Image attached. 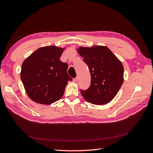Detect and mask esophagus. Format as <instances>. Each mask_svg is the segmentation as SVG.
Here are the masks:
<instances>
[{
    "mask_svg": "<svg viewBox=\"0 0 153 153\" xmlns=\"http://www.w3.org/2000/svg\"><path fill=\"white\" fill-rule=\"evenodd\" d=\"M78 76H76V78H74V79H73V81L75 82H78Z\"/></svg>",
    "mask_w": 153,
    "mask_h": 153,
    "instance_id": "obj_1",
    "label": "esophagus"
}]
</instances>
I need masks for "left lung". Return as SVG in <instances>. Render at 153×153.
<instances>
[{"instance_id":"1","label":"left lung","mask_w":153,"mask_h":153,"mask_svg":"<svg viewBox=\"0 0 153 153\" xmlns=\"http://www.w3.org/2000/svg\"><path fill=\"white\" fill-rule=\"evenodd\" d=\"M78 52L84 58L91 74V85L88 89L80 90L82 95L93 104L103 105L109 102L123 84L122 62L106 46L80 47Z\"/></svg>"}]
</instances>
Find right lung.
I'll list each match as a JSON object with an SVG mask.
<instances>
[{
  "label": "right lung",
  "mask_w": 153,
  "mask_h": 153,
  "mask_svg": "<svg viewBox=\"0 0 153 153\" xmlns=\"http://www.w3.org/2000/svg\"><path fill=\"white\" fill-rule=\"evenodd\" d=\"M64 49L56 46L40 48L24 61L20 78L31 100L44 105L60 100L68 81V65L60 60Z\"/></svg>",
  "instance_id": "obj_1"
}]
</instances>
